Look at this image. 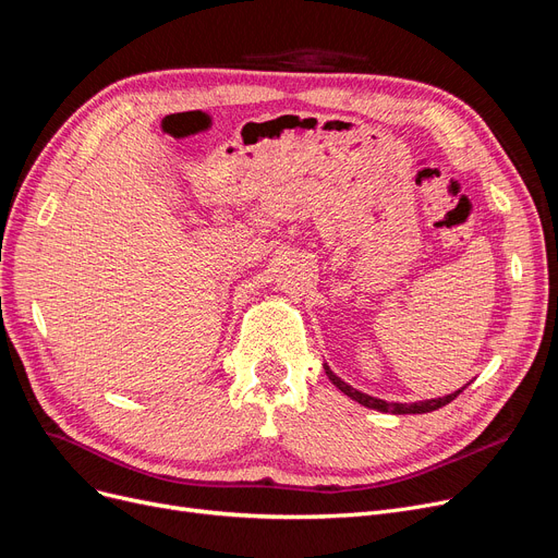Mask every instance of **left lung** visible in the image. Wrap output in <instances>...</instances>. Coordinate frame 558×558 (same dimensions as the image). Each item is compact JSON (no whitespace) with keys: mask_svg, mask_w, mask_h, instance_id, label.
Returning <instances> with one entry per match:
<instances>
[{"mask_svg":"<svg viewBox=\"0 0 558 558\" xmlns=\"http://www.w3.org/2000/svg\"><path fill=\"white\" fill-rule=\"evenodd\" d=\"M326 369V376L332 380V385L337 387V390H342L347 397H351L353 401H357L360 405L365 408H372V410H380V413H392V415H424V413H433V410H438L447 403H451L460 392L465 390V387H460V390H456L453 395H447V397H438V399H426V401H415V403H387L383 399H376V397H369L365 392L355 390V387H351L349 383H344L342 378H339L337 374H332V369L328 365H324Z\"/></svg>","mask_w":558,"mask_h":558,"instance_id":"left-lung-1","label":"left lung"}]
</instances>
